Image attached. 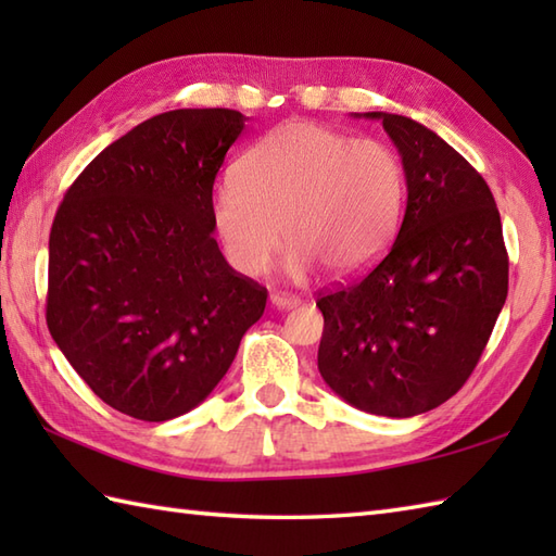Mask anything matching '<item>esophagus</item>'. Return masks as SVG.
I'll return each mask as SVG.
<instances>
[{
    "label": "esophagus",
    "mask_w": 556,
    "mask_h": 556,
    "mask_svg": "<svg viewBox=\"0 0 556 556\" xmlns=\"http://www.w3.org/2000/svg\"><path fill=\"white\" fill-rule=\"evenodd\" d=\"M299 303V299L296 296H287V293H269V305L271 308H277V311H287V308H293V305Z\"/></svg>",
    "instance_id": "obj_1"
}]
</instances>
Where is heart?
I'll use <instances>...</instances> for the list:
<instances>
[{
    "label": "heart",
    "instance_id": "1",
    "mask_svg": "<svg viewBox=\"0 0 556 556\" xmlns=\"http://www.w3.org/2000/svg\"><path fill=\"white\" fill-rule=\"evenodd\" d=\"M406 200L399 152L308 119L271 128L210 198V219L229 265L257 277L291 243L287 275L317 265L337 279L368 271L389 251Z\"/></svg>",
    "mask_w": 556,
    "mask_h": 556
}]
</instances>
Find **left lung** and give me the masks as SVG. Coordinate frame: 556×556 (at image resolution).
<instances>
[{"mask_svg": "<svg viewBox=\"0 0 556 556\" xmlns=\"http://www.w3.org/2000/svg\"><path fill=\"white\" fill-rule=\"evenodd\" d=\"M353 116L382 122L408 198L382 263L317 299V368L346 404L410 418L473 372L509 291V255L490 186L452 146L408 116Z\"/></svg>", "mask_w": 556, "mask_h": 556, "instance_id": "left-lung-1", "label": "left lung"}]
</instances>
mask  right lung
Returning <instances> with one entry per match:
<instances>
[{"label":"right lung","instance_id":"obj_1","mask_svg":"<svg viewBox=\"0 0 556 556\" xmlns=\"http://www.w3.org/2000/svg\"><path fill=\"white\" fill-rule=\"evenodd\" d=\"M236 110H174L114 140L71 184L50 231L47 327L104 404L162 422L227 375L267 289L231 269L210 198Z\"/></svg>","mask_w":556,"mask_h":556}]
</instances>
